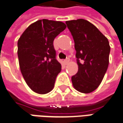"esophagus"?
Wrapping results in <instances>:
<instances>
[{"mask_svg":"<svg viewBox=\"0 0 123 123\" xmlns=\"http://www.w3.org/2000/svg\"><path fill=\"white\" fill-rule=\"evenodd\" d=\"M69 61H70V59H68V58H67L65 60H64V63H65V64H67L69 62Z\"/></svg>","mask_w":123,"mask_h":123,"instance_id":"obj_1","label":"esophagus"}]
</instances>
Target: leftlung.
<instances>
[{"mask_svg": "<svg viewBox=\"0 0 123 123\" xmlns=\"http://www.w3.org/2000/svg\"><path fill=\"white\" fill-rule=\"evenodd\" d=\"M74 41L79 70L71 80L82 93L94 91L102 82L109 66L111 48L108 39L92 23L84 19L66 22Z\"/></svg>", "mask_w": 123, "mask_h": 123, "instance_id": "left-lung-1", "label": "left lung"}]
</instances>
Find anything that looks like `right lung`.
Listing matches in <instances>:
<instances>
[{
	"instance_id": "obj_1",
	"label": "right lung",
	"mask_w": 123,
	"mask_h": 123,
	"mask_svg": "<svg viewBox=\"0 0 123 123\" xmlns=\"http://www.w3.org/2000/svg\"><path fill=\"white\" fill-rule=\"evenodd\" d=\"M66 29L60 21L39 20L26 29L18 41V57L21 73L33 91L46 94L53 90L61 70L53 41Z\"/></svg>"
}]
</instances>
